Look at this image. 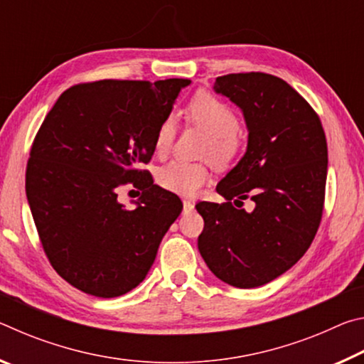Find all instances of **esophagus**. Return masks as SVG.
<instances>
[{
    "label": "esophagus",
    "instance_id": "esophagus-1",
    "mask_svg": "<svg viewBox=\"0 0 364 364\" xmlns=\"http://www.w3.org/2000/svg\"><path fill=\"white\" fill-rule=\"evenodd\" d=\"M183 207H184V210H193V208H194V200L183 199Z\"/></svg>",
    "mask_w": 364,
    "mask_h": 364
}]
</instances>
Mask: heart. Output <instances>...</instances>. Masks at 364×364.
<instances>
[{"label": "heart", "mask_w": 364, "mask_h": 364, "mask_svg": "<svg viewBox=\"0 0 364 364\" xmlns=\"http://www.w3.org/2000/svg\"><path fill=\"white\" fill-rule=\"evenodd\" d=\"M188 119L210 134L204 154L210 156L215 164L228 165L241 152V143L236 136L239 119L225 101L212 95L199 93L186 109ZM176 133L175 115H167L160 123L154 139V149L159 156H165L173 144ZM160 188L180 196H194L208 181V170L202 164L175 159L157 171Z\"/></svg>", "instance_id": "b5f03b06"}]
</instances>
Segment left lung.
<instances>
[{"label":"left lung","instance_id":"obj_1","mask_svg":"<svg viewBox=\"0 0 364 364\" xmlns=\"http://www.w3.org/2000/svg\"><path fill=\"white\" fill-rule=\"evenodd\" d=\"M213 91L241 109L249 136L242 159L217 184L225 204L196 205L204 218L197 247L218 279L252 289L292 268L315 239L328 144L315 110L284 80L230 73L217 78ZM247 196L255 210L236 209Z\"/></svg>","mask_w":364,"mask_h":364}]
</instances>
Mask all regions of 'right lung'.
<instances>
[{
	"label": "right lung",
	"mask_w": 364,
	"mask_h": 364,
	"mask_svg": "<svg viewBox=\"0 0 364 364\" xmlns=\"http://www.w3.org/2000/svg\"><path fill=\"white\" fill-rule=\"evenodd\" d=\"M188 78L101 80L72 86L33 141L26 193L43 249L60 278L95 297H119L143 282L165 232L183 210L176 194L138 170ZM125 182L144 191L118 202Z\"/></svg>",
	"instance_id": "obj_1"
}]
</instances>
